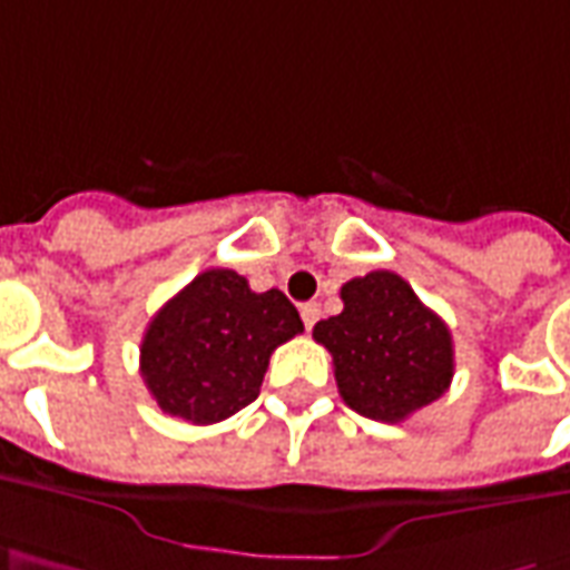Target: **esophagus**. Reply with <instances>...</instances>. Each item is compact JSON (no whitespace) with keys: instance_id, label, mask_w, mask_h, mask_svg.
Masks as SVG:
<instances>
[{"instance_id":"esophagus-1","label":"esophagus","mask_w":570,"mask_h":570,"mask_svg":"<svg viewBox=\"0 0 570 570\" xmlns=\"http://www.w3.org/2000/svg\"><path fill=\"white\" fill-rule=\"evenodd\" d=\"M318 315H322V309H318V303H303V306H301L303 325L309 327V331H313V325H315V322H318Z\"/></svg>"}]
</instances>
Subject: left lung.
<instances>
[{
    "instance_id": "obj_1",
    "label": "left lung",
    "mask_w": 570,
    "mask_h": 570,
    "mask_svg": "<svg viewBox=\"0 0 570 570\" xmlns=\"http://www.w3.org/2000/svg\"><path fill=\"white\" fill-rule=\"evenodd\" d=\"M343 313L313 327L334 358L336 389L355 413L404 422L450 389L452 334L392 269L340 288Z\"/></svg>"
}]
</instances>
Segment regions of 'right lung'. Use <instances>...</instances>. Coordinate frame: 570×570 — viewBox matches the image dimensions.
Listing matches in <instances>:
<instances>
[{"instance_id": "1", "label": "right lung", "mask_w": 570, "mask_h": 570, "mask_svg": "<svg viewBox=\"0 0 570 570\" xmlns=\"http://www.w3.org/2000/svg\"><path fill=\"white\" fill-rule=\"evenodd\" d=\"M301 331L279 288L255 294L234 269H206L151 318L139 371L164 413L212 425L255 401L269 355Z\"/></svg>"}]
</instances>
